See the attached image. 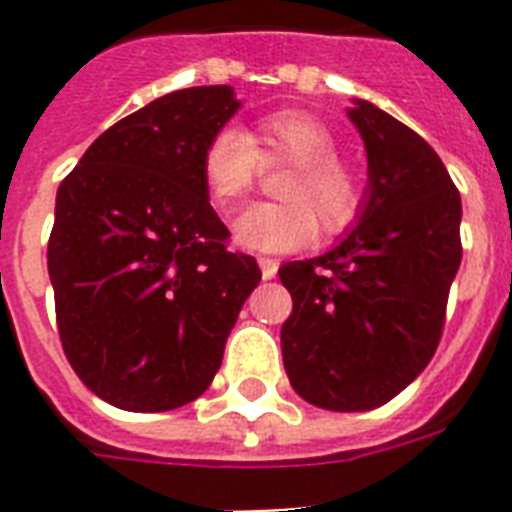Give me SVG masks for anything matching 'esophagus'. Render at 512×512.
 Here are the masks:
<instances>
[{
  "label": "esophagus",
  "instance_id": "obj_1",
  "mask_svg": "<svg viewBox=\"0 0 512 512\" xmlns=\"http://www.w3.org/2000/svg\"><path fill=\"white\" fill-rule=\"evenodd\" d=\"M257 265H260V271H263V279H273L276 271H279V263H276L273 257H257Z\"/></svg>",
  "mask_w": 512,
  "mask_h": 512
}]
</instances>
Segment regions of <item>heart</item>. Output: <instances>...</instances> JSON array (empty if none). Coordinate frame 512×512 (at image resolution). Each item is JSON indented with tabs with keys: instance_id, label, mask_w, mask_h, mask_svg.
Here are the masks:
<instances>
[{
	"instance_id": "1",
	"label": "heart",
	"mask_w": 512,
	"mask_h": 512,
	"mask_svg": "<svg viewBox=\"0 0 512 512\" xmlns=\"http://www.w3.org/2000/svg\"><path fill=\"white\" fill-rule=\"evenodd\" d=\"M260 162H289L279 193L284 201L252 204L236 217L233 241L249 252H292L316 233L345 231L364 204V180L337 156V138L311 111L281 108L263 116L255 140L236 127H223L201 154V175L212 199L231 207L252 191Z\"/></svg>"
}]
</instances>
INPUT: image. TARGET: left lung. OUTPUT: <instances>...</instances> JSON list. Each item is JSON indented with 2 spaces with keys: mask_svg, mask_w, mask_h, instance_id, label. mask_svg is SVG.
I'll return each mask as SVG.
<instances>
[{
  "mask_svg": "<svg viewBox=\"0 0 512 512\" xmlns=\"http://www.w3.org/2000/svg\"><path fill=\"white\" fill-rule=\"evenodd\" d=\"M364 204L335 249L279 268L292 295L284 369L308 404L369 412L428 366L462 260V201L438 154L406 124L353 100Z\"/></svg>",
  "mask_w": 512,
  "mask_h": 512,
  "instance_id": "1",
  "label": "left lung"
}]
</instances>
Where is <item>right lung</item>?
I'll list each match as a JSON object with an SVG mask.
<instances>
[{"instance_id": "right-lung-1", "label": "right lung", "mask_w": 512, "mask_h": 512, "mask_svg": "<svg viewBox=\"0 0 512 512\" xmlns=\"http://www.w3.org/2000/svg\"><path fill=\"white\" fill-rule=\"evenodd\" d=\"M233 87H188L108 127L60 183L47 271L68 364L127 412L199 398L260 284L228 252L201 154L239 111Z\"/></svg>"}]
</instances>
